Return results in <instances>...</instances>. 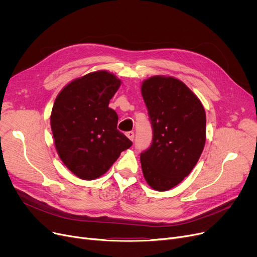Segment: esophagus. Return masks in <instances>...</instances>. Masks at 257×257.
<instances>
[{
    "instance_id": "1",
    "label": "esophagus",
    "mask_w": 257,
    "mask_h": 257,
    "mask_svg": "<svg viewBox=\"0 0 257 257\" xmlns=\"http://www.w3.org/2000/svg\"><path fill=\"white\" fill-rule=\"evenodd\" d=\"M126 136H127V138H128L130 141H132V142H133V140H134V132H133V131H129V132H127V133H126Z\"/></svg>"
}]
</instances>
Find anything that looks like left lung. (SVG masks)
I'll use <instances>...</instances> for the list:
<instances>
[{
	"label": "left lung",
	"mask_w": 257,
	"mask_h": 257,
	"mask_svg": "<svg viewBox=\"0 0 257 257\" xmlns=\"http://www.w3.org/2000/svg\"><path fill=\"white\" fill-rule=\"evenodd\" d=\"M153 128L149 149L141 154L144 177L165 192L190 175L204 149L206 114L196 94L174 77L153 76L142 83Z\"/></svg>",
	"instance_id": "1"
}]
</instances>
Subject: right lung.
I'll list each match as a JSON object with an SVG mask.
<instances>
[{"mask_svg":"<svg viewBox=\"0 0 257 257\" xmlns=\"http://www.w3.org/2000/svg\"><path fill=\"white\" fill-rule=\"evenodd\" d=\"M121 81L97 71L66 84L51 112L56 151L64 166L83 180L105 174L131 141L116 128L117 114L108 107Z\"/></svg>","mask_w":257,"mask_h":257,"instance_id":"1","label":"right lung"}]
</instances>
